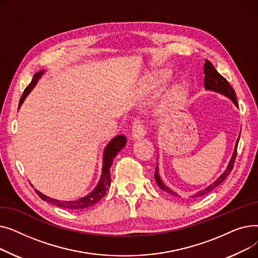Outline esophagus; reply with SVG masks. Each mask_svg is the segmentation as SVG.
<instances>
[{"label": "esophagus", "instance_id": "34e87169", "mask_svg": "<svg viewBox=\"0 0 258 258\" xmlns=\"http://www.w3.org/2000/svg\"><path fill=\"white\" fill-rule=\"evenodd\" d=\"M144 135H145V130L141 124V121L139 119L135 118L132 124V137L134 139H139V138H142Z\"/></svg>", "mask_w": 258, "mask_h": 258}]
</instances>
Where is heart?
<instances>
[{
    "mask_svg": "<svg viewBox=\"0 0 258 258\" xmlns=\"http://www.w3.org/2000/svg\"><path fill=\"white\" fill-rule=\"evenodd\" d=\"M184 98H185V91L180 87L174 88L171 90V92L168 95L167 104L170 107L177 106L184 100Z\"/></svg>",
    "mask_w": 258,
    "mask_h": 258,
    "instance_id": "obj_1",
    "label": "heart"
}]
</instances>
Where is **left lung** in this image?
Returning <instances> with one entry per match:
<instances>
[{
  "label": "left lung",
  "instance_id": "left-lung-1",
  "mask_svg": "<svg viewBox=\"0 0 258 258\" xmlns=\"http://www.w3.org/2000/svg\"><path fill=\"white\" fill-rule=\"evenodd\" d=\"M204 74H205V88L207 90L215 91V92H219V93L225 95V96H227V97H229L230 99H231L234 102L235 105H237V98H236V95H235V91L233 90V88L231 86H230V84L228 83V80L224 76H222L218 71H216V69L213 67V64L208 59H206V62L204 63ZM238 140H239V137H238V139L236 141V144H235L233 156H232L231 160H230L229 164L227 166V169L224 171V173L214 183L209 185L207 188L203 189V190L197 192V195H195L192 198L203 197V196H205V195L211 192L213 189H215L216 187H218L228 177L229 173L231 172V170L233 169V166H234V161H235L236 154H237ZM155 178H156L157 184L159 185V187L162 189V190L167 191L169 195L175 196V194L172 190H170V189L168 187H166L165 184L161 181L159 172H158V167L156 168Z\"/></svg>",
  "mask_w": 258,
  "mask_h": 258
}]
</instances>
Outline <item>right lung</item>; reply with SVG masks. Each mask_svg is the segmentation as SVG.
<instances>
[{
  "instance_id": "obj_1",
  "label": "right lung",
  "mask_w": 258,
  "mask_h": 258,
  "mask_svg": "<svg viewBox=\"0 0 258 258\" xmlns=\"http://www.w3.org/2000/svg\"><path fill=\"white\" fill-rule=\"evenodd\" d=\"M44 72L43 71H38L37 73H35L33 75V78L31 80V83L27 86V88L25 89L22 97L20 99V105L23 103L24 99L26 98L27 95L29 94V92L33 89V87L36 85L38 78L42 76ZM126 144V138L123 135H118L116 136L108 145L105 147L104 150V155H103V166H102V174H101V178L100 181L98 183V185L96 186V188L94 189V190L88 195L85 198H81L79 200L76 201H57V200H54L51 198H48L46 196H44L43 194H40L39 191H37L36 189H34L35 192L37 194V196L44 200L47 201L51 204L55 205L57 207L60 208H64V209H71V210H80V209H85V208H89L91 206H94L96 204L97 202H99L106 194L108 187L111 186V166L113 163V160L114 158L117 156V154L121 151L122 147H124V145Z\"/></svg>"
}]
</instances>
